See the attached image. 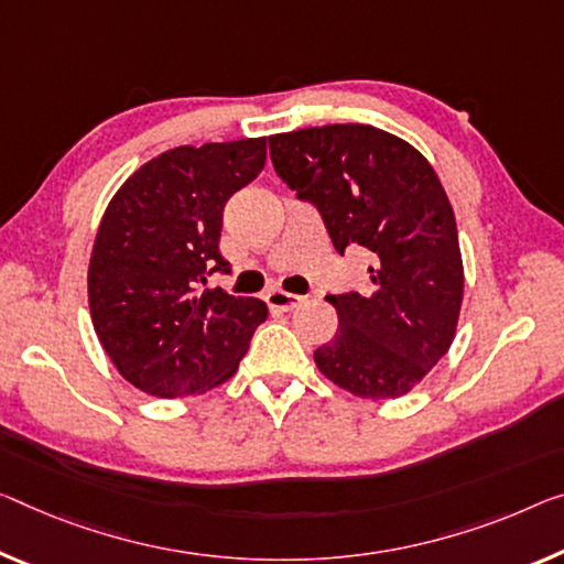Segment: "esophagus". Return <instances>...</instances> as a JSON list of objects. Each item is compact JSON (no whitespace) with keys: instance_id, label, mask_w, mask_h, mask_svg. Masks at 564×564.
<instances>
[{"instance_id":"obj_1","label":"esophagus","mask_w":564,"mask_h":564,"mask_svg":"<svg viewBox=\"0 0 564 564\" xmlns=\"http://www.w3.org/2000/svg\"><path fill=\"white\" fill-rule=\"evenodd\" d=\"M302 300L305 297H300V294H292V292H284V290L267 292V305H270L272 310H282V312L297 307Z\"/></svg>"}]
</instances>
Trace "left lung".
<instances>
[{
    "label": "left lung",
    "instance_id": "1",
    "mask_svg": "<svg viewBox=\"0 0 564 564\" xmlns=\"http://www.w3.org/2000/svg\"><path fill=\"white\" fill-rule=\"evenodd\" d=\"M274 171L323 214L337 252H370V290L327 294L337 333L319 372L370 401L401 398L452 348L464 300L454 209L409 141L362 123L270 135Z\"/></svg>",
    "mask_w": 564,
    "mask_h": 564
}]
</instances>
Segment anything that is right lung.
Here are the masks:
<instances>
[{
    "mask_svg": "<svg viewBox=\"0 0 564 564\" xmlns=\"http://www.w3.org/2000/svg\"><path fill=\"white\" fill-rule=\"evenodd\" d=\"M267 161V138L178 145L110 198L88 267L95 335L128 383L155 398L227 383L270 310L209 288L227 270L221 214Z\"/></svg>",
    "mask_w": 564,
    "mask_h": 564,
    "instance_id": "right-lung-1",
    "label": "right lung"
}]
</instances>
